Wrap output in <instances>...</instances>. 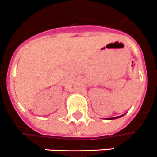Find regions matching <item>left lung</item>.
<instances>
[{
  "instance_id": "8db88e82",
  "label": "left lung",
  "mask_w": 157,
  "mask_h": 157,
  "mask_svg": "<svg viewBox=\"0 0 157 157\" xmlns=\"http://www.w3.org/2000/svg\"><path fill=\"white\" fill-rule=\"evenodd\" d=\"M124 115V114H123ZM123 115H121V116H118V117H111V118H106L107 120H112V119H116V118H119L121 117H123Z\"/></svg>"
}]
</instances>
